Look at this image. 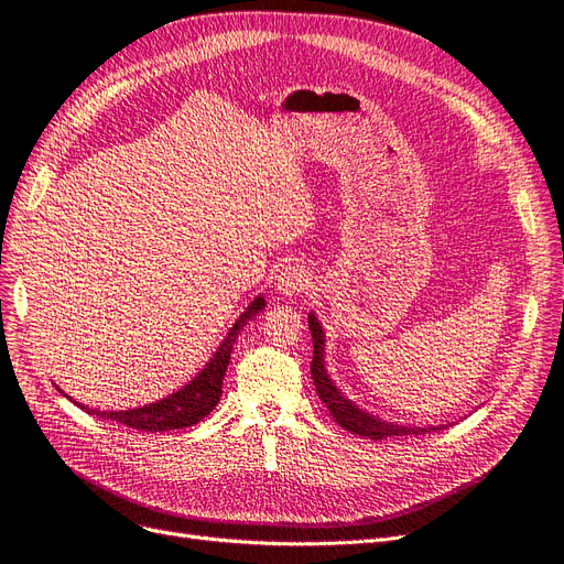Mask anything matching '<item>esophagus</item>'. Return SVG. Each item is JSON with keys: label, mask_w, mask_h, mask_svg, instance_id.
<instances>
[{"label": "esophagus", "mask_w": 564, "mask_h": 564, "mask_svg": "<svg viewBox=\"0 0 564 564\" xmlns=\"http://www.w3.org/2000/svg\"><path fill=\"white\" fill-rule=\"evenodd\" d=\"M312 283V274L302 264H285L276 279V290L283 297H295Z\"/></svg>", "instance_id": "esophagus-1"}]
</instances>
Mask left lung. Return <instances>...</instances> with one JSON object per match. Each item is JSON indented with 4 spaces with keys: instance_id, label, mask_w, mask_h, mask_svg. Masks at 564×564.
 <instances>
[{
    "instance_id": "1",
    "label": "left lung",
    "mask_w": 564,
    "mask_h": 564,
    "mask_svg": "<svg viewBox=\"0 0 564 564\" xmlns=\"http://www.w3.org/2000/svg\"><path fill=\"white\" fill-rule=\"evenodd\" d=\"M308 330H312V339H314V360H312V379L316 393L321 395V401L325 403V408L330 410L333 420L349 433L360 435V438H370V441H384L391 438V435H424L431 431H441L443 426H401V424H389L381 422L377 416L362 412L358 405H354L349 398H344L341 391L333 384V379L325 372V360H323V344H325V335L321 330V323L314 314H308Z\"/></svg>"
}]
</instances>
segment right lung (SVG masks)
<instances>
[{"label": "right lung", "instance_id": "right-lung-1", "mask_svg": "<svg viewBox=\"0 0 564 564\" xmlns=\"http://www.w3.org/2000/svg\"><path fill=\"white\" fill-rule=\"evenodd\" d=\"M260 308H264V297H256L250 302V306L239 316V321L231 325V330L227 333L225 341L213 354L208 366L202 372H198L187 387H183L180 391H175L166 398H161V401H156V403H150L144 408H135V410L100 412V410H88L84 405H79V408L86 410L88 414L100 416V420H112V422L123 424L129 429L154 431V433L156 431L185 429V426L202 422L204 416L210 414L215 410V405L220 403L223 379L227 375V366H229L236 337H239V333L243 330L246 321H250L252 316L260 314Z\"/></svg>", "mask_w": 564, "mask_h": 564}]
</instances>
